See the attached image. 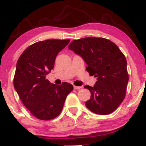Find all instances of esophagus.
Masks as SVG:
<instances>
[{
  "label": "esophagus",
  "instance_id": "1",
  "mask_svg": "<svg viewBox=\"0 0 146 146\" xmlns=\"http://www.w3.org/2000/svg\"><path fill=\"white\" fill-rule=\"evenodd\" d=\"M82 88V86H74V89L76 90H79Z\"/></svg>",
  "mask_w": 146,
  "mask_h": 146
}]
</instances>
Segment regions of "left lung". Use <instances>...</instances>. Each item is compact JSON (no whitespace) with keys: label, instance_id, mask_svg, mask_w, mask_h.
<instances>
[{"label":"left lung","instance_id":"1","mask_svg":"<svg viewBox=\"0 0 146 146\" xmlns=\"http://www.w3.org/2000/svg\"><path fill=\"white\" fill-rule=\"evenodd\" d=\"M68 49L86 62L90 75L97 78L94 86H84L91 93L86 107L103 115L116 110L124 100L129 80L125 57L117 45L105 38L86 37L72 41Z\"/></svg>","mask_w":146,"mask_h":146}]
</instances>
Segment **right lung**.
Masks as SVG:
<instances>
[{
  "mask_svg": "<svg viewBox=\"0 0 146 146\" xmlns=\"http://www.w3.org/2000/svg\"><path fill=\"white\" fill-rule=\"evenodd\" d=\"M69 39H48L33 43L23 52L16 66L15 89L22 103L36 118L50 120L60 115L72 85L51 83L45 79L54 68L56 58Z\"/></svg>",
  "mask_w": 146,
  "mask_h": 146,
  "instance_id": "right-lung-1",
  "label": "right lung"
}]
</instances>
